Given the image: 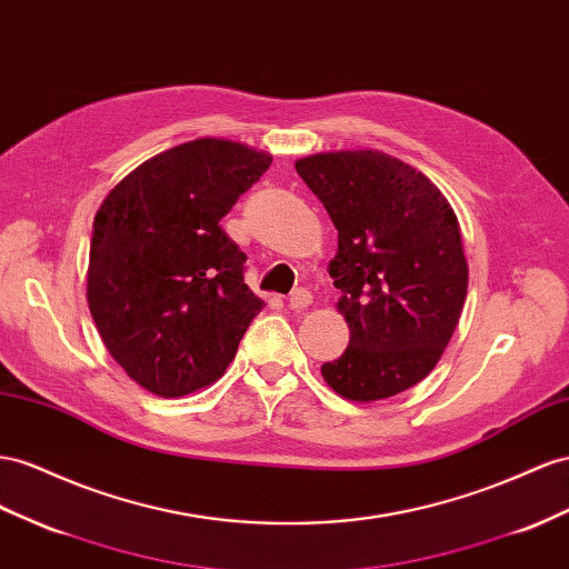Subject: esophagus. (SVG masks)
Masks as SVG:
<instances>
[{
    "mask_svg": "<svg viewBox=\"0 0 569 569\" xmlns=\"http://www.w3.org/2000/svg\"><path fill=\"white\" fill-rule=\"evenodd\" d=\"M287 303H289V309H291V311H303V309H309V306L313 303V297H311V291H309V289L299 287V289L291 291Z\"/></svg>",
    "mask_w": 569,
    "mask_h": 569,
    "instance_id": "1",
    "label": "esophagus"
}]
</instances>
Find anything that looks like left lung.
<instances>
[{
    "label": "left lung",
    "mask_w": 569,
    "mask_h": 569,
    "mask_svg": "<svg viewBox=\"0 0 569 569\" xmlns=\"http://www.w3.org/2000/svg\"><path fill=\"white\" fill-rule=\"evenodd\" d=\"M295 167L337 229L328 272L349 326L345 355L320 373L349 402L405 392L433 371L465 309L457 214L431 179L388 152H316Z\"/></svg>",
    "instance_id": "obj_1"
}]
</instances>
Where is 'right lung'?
<instances>
[{
	"mask_svg": "<svg viewBox=\"0 0 569 569\" xmlns=\"http://www.w3.org/2000/svg\"><path fill=\"white\" fill-rule=\"evenodd\" d=\"M272 162L227 138L158 152L96 212L86 297L112 359L143 390L183 397L232 363L263 309L243 282L247 253L220 220Z\"/></svg>",
	"mask_w": 569,
	"mask_h": 569,
	"instance_id": "1",
	"label": "right lung"
}]
</instances>
